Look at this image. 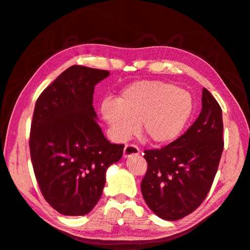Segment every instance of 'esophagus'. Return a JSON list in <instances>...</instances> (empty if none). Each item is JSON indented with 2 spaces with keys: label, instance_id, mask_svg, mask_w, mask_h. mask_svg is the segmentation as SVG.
I'll return each mask as SVG.
<instances>
[{
  "label": "esophagus",
  "instance_id": "1",
  "mask_svg": "<svg viewBox=\"0 0 250 250\" xmlns=\"http://www.w3.org/2000/svg\"><path fill=\"white\" fill-rule=\"evenodd\" d=\"M139 153H140V150L136 145L127 144L125 146V149H124V157L125 158L131 157L133 155H138Z\"/></svg>",
  "mask_w": 250,
  "mask_h": 250
}]
</instances>
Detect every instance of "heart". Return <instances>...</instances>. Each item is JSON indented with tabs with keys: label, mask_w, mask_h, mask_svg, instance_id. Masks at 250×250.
<instances>
[{
	"label": "heart",
	"mask_w": 250,
	"mask_h": 250,
	"mask_svg": "<svg viewBox=\"0 0 250 250\" xmlns=\"http://www.w3.org/2000/svg\"><path fill=\"white\" fill-rule=\"evenodd\" d=\"M193 111L189 93L177 85L158 81L129 84L116 102L105 100L101 114L117 141L141 132L152 144L162 146L177 140Z\"/></svg>",
	"instance_id": "heart-1"
}]
</instances>
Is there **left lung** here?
Returning <instances> with one entry per match:
<instances>
[{
    "label": "left lung",
    "instance_id": "8db88e82",
    "mask_svg": "<svg viewBox=\"0 0 250 250\" xmlns=\"http://www.w3.org/2000/svg\"><path fill=\"white\" fill-rule=\"evenodd\" d=\"M223 129L222 108L204 88L201 112L187 132L161 149L144 151L148 167L141 191L160 219H183L208 196L223 153Z\"/></svg>",
    "mask_w": 250,
    "mask_h": 250
}]
</instances>
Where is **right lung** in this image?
I'll return each mask as SVG.
<instances>
[{
  "label": "right lung",
  "mask_w": 250,
  "mask_h": 250,
  "mask_svg": "<svg viewBox=\"0 0 250 250\" xmlns=\"http://www.w3.org/2000/svg\"><path fill=\"white\" fill-rule=\"evenodd\" d=\"M109 71L72 65L42 92L30 127L35 175L46 201L64 215H84L99 201L106 170L123 156L97 123L95 85Z\"/></svg>",
  "instance_id": "right-lung-1"
}]
</instances>
